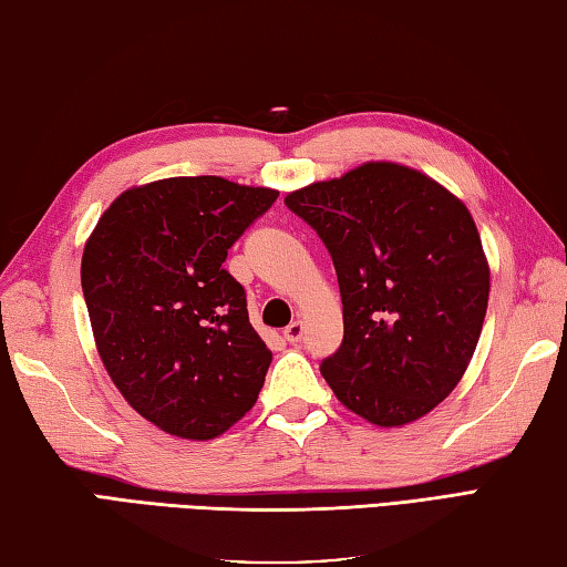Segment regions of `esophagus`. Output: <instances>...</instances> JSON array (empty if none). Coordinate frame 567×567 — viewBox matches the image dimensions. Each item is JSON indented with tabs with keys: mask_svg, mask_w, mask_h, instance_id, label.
<instances>
[{
	"mask_svg": "<svg viewBox=\"0 0 567 567\" xmlns=\"http://www.w3.org/2000/svg\"><path fill=\"white\" fill-rule=\"evenodd\" d=\"M303 333H306L303 320H293V323L284 330V338L288 340V343H301Z\"/></svg>",
	"mask_w": 567,
	"mask_h": 567,
	"instance_id": "1",
	"label": "esophagus"
}]
</instances>
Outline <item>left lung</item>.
Wrapping results in <instances>:
<instances>
[{"instance_id":"obj_1","label":"left lung","mask_w":567,"mask_h":567,"mask_svg":"<svg viewBox=\"0 0 567 567\" xmlns=\"http://www.w3.org/2000/svg\"><path fill=\"white\" fill-rule=\"evenodd\" d=\"M316 229L343 298V343L320 362L350 412L400 426L466 372L488 303V264L462 199L416 169L365 163L288 195Z\"/></svg>"}]
</instances>
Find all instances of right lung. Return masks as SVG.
Returning a JSON list of instances; mask_svg holds the SVG:
<instances>
[{
    "mask_svg": "<svg viewBox=\"0 0 567 567\" xmlns=\"http://www.w3.org/2000/svg\"><path fill=\"white\" fill-rule=\"evenodd\" d=\"M276 197L215 175L159 179L123 192L85 244L81 286L103 365L167 434L212 440L259 398L271 350L221 264Z\"/></svg>",
    "mask_w": 567,
    "mask_h": 567,
    "instance_id": "add662e5",
    "label": "right lung"
}]
</instances>
